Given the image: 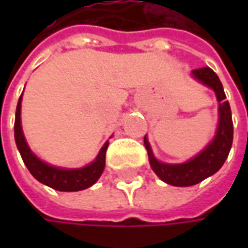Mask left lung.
Masks as SVG:
<instances>
[{
    "label": "left lung",
    "mask_w": 248,
    "mask_h": 248,
    "mask_svg": "<svg viewBox=\"0 0 248 248\" xmlns=\"http://www.w3.org/2000/svg\"><path fill=\"white\" fill-rule=\"evenodd\" d=\"M192 74L199 81L214 90L217 99L219 102V109H218L219 124H218V129H217L213 142L202 153H199L196 157L186 161L184 164H166V163L157 161L152 153L148 139L145 138V148L148 150L152 170L156 172V175L161 181L172 186L196 185L205 178L215 174L224 166L225 160L232 148V142H233L232 111H231L229 102L225 100L226 95H225L224 87L219 81L218 76L210 67L196 69L192 72Z\"/></svg>",
    "instance_id": "8db88e82"
}]
</instances>
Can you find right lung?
I'll list each match as a JSON object with an SVG mask.
<instances>
[{"instance_id":"add662e5","label":"right lung","mask_w":248,"mask_h":248,"mask_svg":"<svg viewBox=\"0 0 248 248\" xmlns=\"http://www.w3.org/2000/svg\"><path fill=\"white\" fill-rule=\"evenodd\" d=\"M20 106H22V96L19 98L16 116H15V140L24 164L31 172V175L44 185L61 192H77L93 185L105 170V158H106V150L109 146V142H106L103 148L100 149L96 160L84 168L64 170V168L49 166L41 161L27 146L20 125Z\"/></svg>"}]
</instances>
